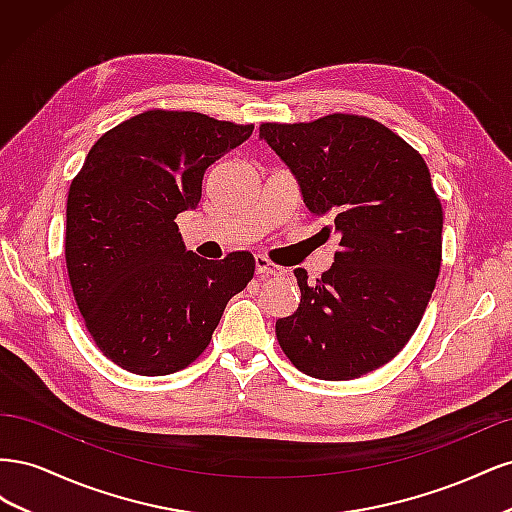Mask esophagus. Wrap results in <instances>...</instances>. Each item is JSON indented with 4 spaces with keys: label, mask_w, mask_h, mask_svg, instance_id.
Here are the masks:
<instances>
[{
    "label": "esophagus",
    "mask_w": 512,
    "mask_h": 512,
    "mask_svg": "<svg viewBox=\"0 0 512 512\" xmlns=\"http://www.w3.org/2000/svg\"><path fill=\"white\" fill-rule=\"evenodd\" d=\"M254 260H256V275L260 280H269V277H280L286 273L280 265H273V262L265 256H256Z\"/></svg>",
    "instance_id": "34e87169"
}]
</instances>
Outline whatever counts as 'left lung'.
<instances>
[{
    "label": "left lung",
    "mask_w": 512,
    "mask_h": 512,
    "mask_svg": "<svg viewBox=\"0 0 512 512\" xmlns=\"http://www.w3.org/2000/svg\"><path fill=\"white\" fill-rule=\"evenodd\" d=\"M260 138L301 185L307 209L339 235L329 271L275 322L290 363L320 380H352L399 354L421 322L442 265V203L421 153L363 115L260 123Z\"/></svg>",
    "instance_id": "left-lung-1"
}]
</instances>
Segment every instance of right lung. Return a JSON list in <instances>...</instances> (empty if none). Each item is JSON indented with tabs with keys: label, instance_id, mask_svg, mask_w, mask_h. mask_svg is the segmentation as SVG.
I'll use <instances>...</instances> for the list:
<instances>
[{
	"label": "right lung",
	"instance_id": "obj_1",
	"mask_svg": "<svg viewBox=\"0 0 512 512\" xmlns=\"http://www.w3.org/2000/svg\"><path fill=\"white\" fill-rule=\"evenodd\" d=\"M254 126L153 108L98 138L70 183L66 267L100 352L138 376L194 363L224 307L254 277L250 252L205 260L175 218L203 196L207 168Z\"/></svg>",
	"mask_w": 512,
	"mask_h": 512
}]
</instances>
